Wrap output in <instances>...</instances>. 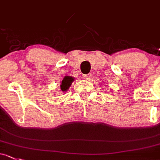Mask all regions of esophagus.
Here are the masks:
<instances>
[{
  "label": "esophagus",
  "instance_id": "esophagus-1",
  "mask_svg": "<svg viewBox=\"0 0 160 160\" xmlns=\"http://www.w3.org/2000/svg\"><path fill=\"white\" fill-rule=\"evenodd\" d=\"M83 78L85 79V80H90V78H91V74H90V73H88V74H84L83 75Z\"/></svg>",
  "mask_w": 160,
  "mask_h": 160
}]
</instances>
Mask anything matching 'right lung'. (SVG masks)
I'll use <instances>...</instances> for the list:
<instances>
[{"mask_svg": "<svg viewBox=\"0 0 160 160\" xmlns=\"http://www.w3.org/2000/svg\"><path fill=\"white\" fill-rule=\"evenodd\" d=\"M73 81V78L71 77H65L63 80H62L61 85H60V89L62 91H67L69 89L70 86L71 85V83Z\"/></svg>", "mask_w": 160, "mask_h": 160, "instance_id": "obj_1", "label": "right lung"}]
</instances>
